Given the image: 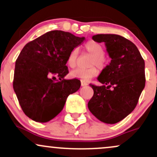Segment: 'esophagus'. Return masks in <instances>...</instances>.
Segmentation results:
<instances>
[{"label":"esophagus","mask_w":157,"mask_h":157,"mask_svg":"<svg viewBox=\"0 0 157 157\" xmlns=\"http://www.w3.org/2000/svg\"><path fill=\"white\" fill-rule=\"evenodd\" d=\"M88 83L87 82H84V81H81V86H87Z\"/></svg>","instance_id":"34e87169"}]
</instances>
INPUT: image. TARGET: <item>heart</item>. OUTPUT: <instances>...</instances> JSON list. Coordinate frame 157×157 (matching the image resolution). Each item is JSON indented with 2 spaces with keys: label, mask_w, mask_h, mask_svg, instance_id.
Segmentation results:
<instances>
[{
  "label": "heart",
  "mask_w": 157,
  "mask_h": 157,
  "mask_svg": "<svg viewBox=\"0 0 157 157\" xmlns=\"http://www.w3.org/2000/svg\"><path fill=\"white\" fill-rule=\"evenodd\" d=\"M85 49L90 55H93V57L90 61V66H97L100 69H102L106 66L107 60L105 57V51L101 44L96 41L90 40L85 45ZM79 50L77 48H74L68 54L67 57V65L70 68L76 67L78 60ZM98 73V70L95 66L88 68H77L71 72V76L75 78L80 79L82 81H89L92 77L96 76Z\"/></svg>",
  "instance_id": "1"
}]
</instances>
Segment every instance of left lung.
<instances>
[{
	"label": "left lung",
	"mask_w": 157,
	"mask_h": 157,
	"mask_svg": "<svg viewBox=\"0 0 157 157\" xmlns=\"http://www.w3.org/2000/svg\"><path fill=\"white\" fill-rule=\"evenodd\" d=\"M97 43H105L111 63L97 80L102 86L90 84L94 95L88 103L89 111L107 124L121 121L134 111L145 88V61L137 47L118 35H94Z\"/></svg>",
	"instance_id": "left-lung-1"
}]
</instances>
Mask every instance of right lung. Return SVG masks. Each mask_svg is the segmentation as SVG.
Returning <instances> with one entry per match:
<instances>
[{
	"mask_svg": "<svg viewBox=\"0 0 157 157\" xmlns=\"http://www.w3.org/2000/svg\"><path fill=\"white\" fill-rule=\"evenodd\" d=\"M84 40L54 30L23 47L15 62L13 89L28 117L35 122L50 121L63 109L68 95L80 89V80L64 77L68 73L66 66L68 54ZM55 75L60 81L52 80Z\"/></svg>",
	"mask_w": 157,
	"mask_h": 157,
	"instance_id": "1",
	"label": "right lung"
}]
</instances>
